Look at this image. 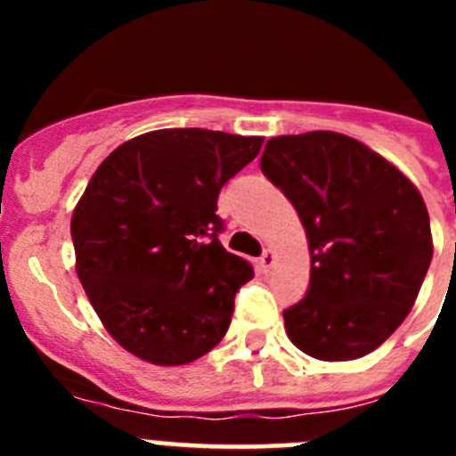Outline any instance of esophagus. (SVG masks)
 Here are the masks:
<instances>
[{"mask_svg": "<svg viewBox=\"0 0 456 456\" xmlns=\"http://www.w3.org/2000/svg\"><path fill=\"white\" fill-rule=\"evenodd\" d=\"M273 263H276V257H273V251H265L263 256H260V260H257V267H260V272L263 273H269L272 272V267H273Z\"/></svg>", "mask_w": 456, "mask_h": 456, "instance_id": "obj_1", "label": "esophagus"}]
</instances>
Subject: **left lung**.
Instances as JSON below:
<instances>
[{"label": "left lung", "instance_id": "left-lung-1", "mask_svg": "<svg viewBox=\"0 0 456 456\" xmlns=\"http://www.w3.org/2000/svg\"><path fill=\"white\" fill-rule=\"evenodd\" d=\"M260 168L308 237L310 285L283 310L289 340L320 361L374 352L406 320L432 263L420 191L388 159L338 132L269 139Z\"/></svg>", "mask_w": 456, "mask_h": 456}]
</instances>
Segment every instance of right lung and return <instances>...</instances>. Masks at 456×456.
<instances>
[{
    "label": "right lung",
    "mask_w": 456,
    "mask_h": 456,
    "mask_svg": "<svg viewBox=\"0 0 456 456\" xmlns=\"http://www.w3.org/2000/svg\"><path fill=\"white\" fill-rule=\"evenodd\" d=\"M263 136L155 130L116 148L72 212L77 276L120 347L155 365L191 363L219 345L251 281L219 241V191Z\"/></svg>",
    "instance_id": "obj_1"
}]
</instances>
